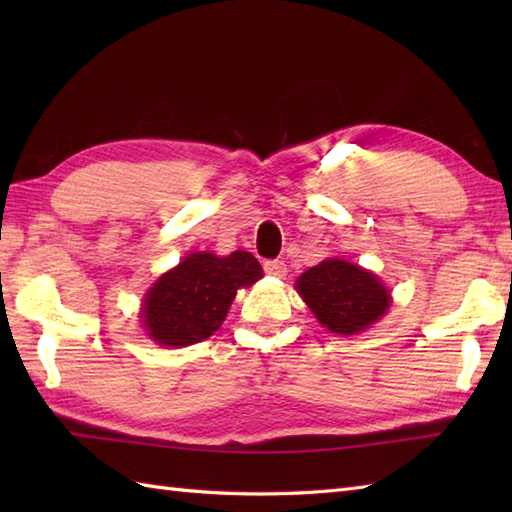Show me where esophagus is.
Instances as JSON below:
<instances>
[{
    "label": "esophagus",
    "instance_id": "esophagus-1",
    "mask_svg": "<svg viewBox=\"0 0 512 512\" xmlns=\"http://www.w3.org/2000/svg\"><path fill=\"white\" fill-rule=\"evenodd\" d=\"M264 270H266V275L277 277V279H284L288 273V268L284 262H281V259H270V262L264 264Z\"/></svg>",
    "mask_w": 512,
    "mask_h": 512
}]
</instances>
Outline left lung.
<instances>
[{
  "mask_svg": "<svg viewBox=\"0 0 512 512\" xmlns=\"http://www.w3.org/2000/svg\"><path fill=\"white\" fill-rule=\"evenodd\" d=\"M295 286L323 328L345 336L365 332L391 306L383 281L339 257L308 268Z\"/></svg>",
  "mask_w": 512,
  "mask_h": 512,
  "instance_id": "obj_1",
  "label": "left lung"
}]
</instances>
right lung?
<instances>
[{"label":"right lung","instance_id":"1","mask_svg":"<svg viewBox=\"0 0 512 512\" xmlns=\"http://www.w3.org/2000/svg\"><path fill=\"white\" fill-rule=\"evenodd\" d=\"M262 277V266L246 250L226 257L191 253L147 290L140 310L143 328L165 347L200 343L220 330L237 290Z\"/></svg>","mask_w":512,"mask_h":512}]
</instances>
